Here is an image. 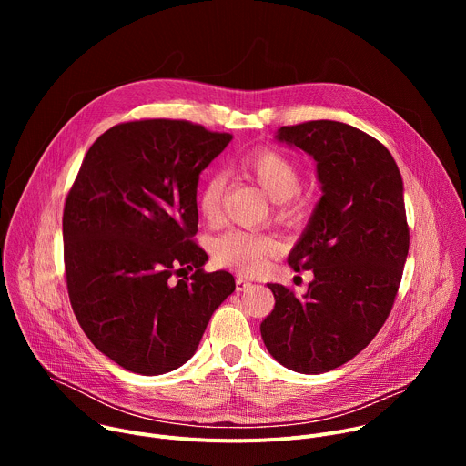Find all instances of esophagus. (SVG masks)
<instances>
[{"label": "esophagus", "mask_w": 466, "mask_h": 466, "mask_svg": "<svg viewBox=\"0 0 466 466\" xmlns=\"http://www.w3.org/2000/svg\"><path fill=\"white\" fill-rule=\"evenodd\" d=\"M252 284L247 280V279H243V277H236V289L238 291H245V289H248Z\"/></svg>", "instance_id": "obj_1"}]
</instances>
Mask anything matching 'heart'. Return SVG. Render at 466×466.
I'll list each match as a JSON object with an SVG mask.
<instances>
[{
    "label": "heart",
    "instance_id": "obj_1",
    "mask_svg": "<svg viewBox=\"0 0 466 466\" xmlns=\"http://www.w3.org/2000/svg\"><path fill=\"white\" fill-rule=\"evenodd\" d=\"M239 167L279 203V216L282 219L300 221L304 218L306 201L299 195V169L288 155L269 147L254 149L239 158ZM223 193L225 178L219 173H212L198 189L197 207L207 221H216L219 218ZM277 248V241L265 234L228 230L216 239L214 259L223 268L254 275L265 268V263Z\"/></svg>",
    "mask_w": 466,
    "mask_h": 466
}]
</instances>
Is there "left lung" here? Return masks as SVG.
Here are the masks:
<instances>
[{
  "instance_id": "obj_1",
  "label": "left lung",
  "mask_w": 466,
  "mask_h": 466,
  "mask_svg": "<svg viewBox=\"0 0 466 466\" xmlns=\"http://www.w3.org/2000/svg\"><path fill=\"white\" fill-rule=\"evenodd\" d=\"M277 140L317 162L322 197L288 256L313 280L302 299L268 284L275 309L259 331L280 365L320 374L358 356L390 313L410 250L404 182L385 146L341 121L280 127Z\"/></svg>"
}]
</instances>
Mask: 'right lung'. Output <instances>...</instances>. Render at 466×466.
Masks as SVG:
<instances>
[{
    "mask_svg": "<svg viewBox=\"0 0 466 466\" xmlns=\"http://www.w3.org/2000/svg\"><path fill=\"white\" fill-rule=\"evenodd\" d=\"M230 140L180 119L114 125L88 149L66 198L74 313L94 347L130 372L184 365L236 289L230 273L203 271L208 256L191 239L198 175ZM180 270L194 273L175 283Z\"/></svg>",
    "mask_w": 466,
    "mask_h": 466,
    "instance_id": "1",
    "label": "right lung"
}]
</instances>
